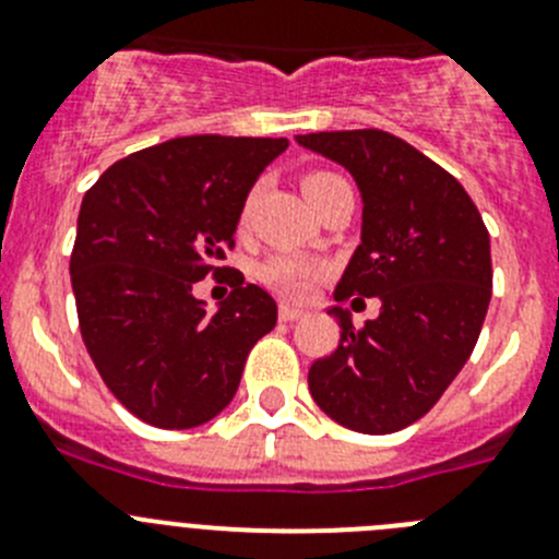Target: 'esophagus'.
<instances>
[{"instance_id": "obj_1", "label": "esophagus", "mask_w": 559, "mask_h": 559, "mask_svg": "<svg viewBox=\"0 0 559 559\" xmlns=\"http://www.w3.org/2000/svg\"><path fill=\"white\" fill-rule=\"evenodd\" d=\"M301 316H305V310H299V307L280 305V321H285V324H290V321H299Z\"/></svg>"}]
</instances>
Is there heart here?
<instances>
[{
	"mask_svg": "<svg viewBox=\"0 0 559 559\" xmlns=\"http://www.w3.org/2000/svg\"><path fill=\"white\" fill-rule=\"evenodd\" d=\"M337 182H343V179L335 177V174L313 171L301 179V191H305L307 202L313 204L326 188L337 186ZM321 274H324V265L307 258H296V254H274V258L260 265L263 283L280 290L283 296H290V299H301V296L310 294V288H313Z\"/></svg>",
	"mask_w": 559,
	"mask_h": 559,
	"instance_id": "heart-1",
	"label": "heart"
}]
</instances>
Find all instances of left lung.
<instances>
[{
    "label": "left lung",
    "mask_w": 559,
    "mask_h": 559,
    "mask_svg": "<svg viewBox=\"0 0 559 559\" xmlns=\"http://www.w3.org/2000/svg\"><path fill=\"white\" fill-rule=\"evenodd\" d=\"M296 143L346 168L362 199L360 246L335 301L380 299L362 330L341 305L326 310L341 343L310 366V396L341 427L399 432L427 416L477 346L493 290L488 229L457 179L391 132H310Z\"/></svg>",
    "instance_id": "obj_1"
}]
</instances>
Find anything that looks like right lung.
<instances>
[{
	"label": "right lung",
	"instance_id": "1",
	"mask_svg": "<svg viewBox=\"0 0 559 559\" xmlns=\"http://www.w3.org/2000/svg\"><path fill=\"white\" fill-rule=\"evenodd\" d=\"M285 150V138H174L112 163L82 199L69 265L82 341L141 421L191 429L216 418L274 330L276 301L240 271L216 310L193 285L227 269L216 265L246 197Z\"/></svg>",
	"mask_w": 559,
	"mask_h": 559
}]
</instances>
